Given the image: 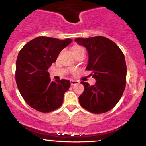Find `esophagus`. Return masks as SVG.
Masks as SVG:
<instances>
[{
  "instance_id": "1",
  "label": "esophagus",
  "mask_w": 146,
  "mask_h": 146,
  "mask_svg": "<svg viewBox=\"0 0 146 146\" xmlns=\"http://www.w3.org/2000/svg\"><path fill=\"white\" fill-rule=\"evenodd\" d=\"M70 84H71V85H75V84H77L79 83V81L75 80H70Z\"/></svg>"
}]
</instances>
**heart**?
<instances>
[{
	"label": "heart",
	"mask_w": 146,
	"mask_h": 146,
	"mask_svg": "<svg viewBox=\"0 0 146 146\" xmlns=\"http://www.w3.org/2000/svg\"><path fill=\"white\" fill-rule=\"evenodd\" d=\"M72 51H73V53L74 54V55L76 56L77 54L80 53V52H85V50H84V48L83 47H82L80 46H78V45H76V46H74L73 48H72Z\"/></svg>",
	"instance_id": "obj_1"
}]
</instances>
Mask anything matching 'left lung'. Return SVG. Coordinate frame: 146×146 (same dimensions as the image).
I'll use <instances>...</instances> for the list:
<instances>
[{
  "instance_id": "left-lung-1",
  "label": "left lung",
  "mask_w": 146,
  "mask_h": 146,
  "mask_svg": "<svg viewBox=\"0 0 146 146\" xmlns=\"http://www.w3.org/2000/svg\"><path fill=\"white\" fill-rule=\"evenodd\" d=\"M75 41L87 50L86 70L92 71L91 75L96 80L94 85L81 82L84 90L79 96L80 104L93 113L109 111L119 101L125 88L127 66L124 54L113 41L104 36L77 38Z\"/></svg>"
}]
</instances>
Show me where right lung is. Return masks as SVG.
Wrapping results in <instances>:
<instances>
[{"label": "right lung", "mask_w": 146, "mask_h": 146, "mask_svg": "<svg viewBox=\"0 0 146 146\" xmlns=\"http://www.w3.org/2000/svg\"><path fill=\"white\" fill-rule=\"evenodd\" d=\"M72 41L39 36L19 51L15 73L17 87L25 102L36 111L48 113L62 105L70 81H51L48 70L56 62L62 50Z\"/></svg>", "instance_id": "1"}]
</instances>
